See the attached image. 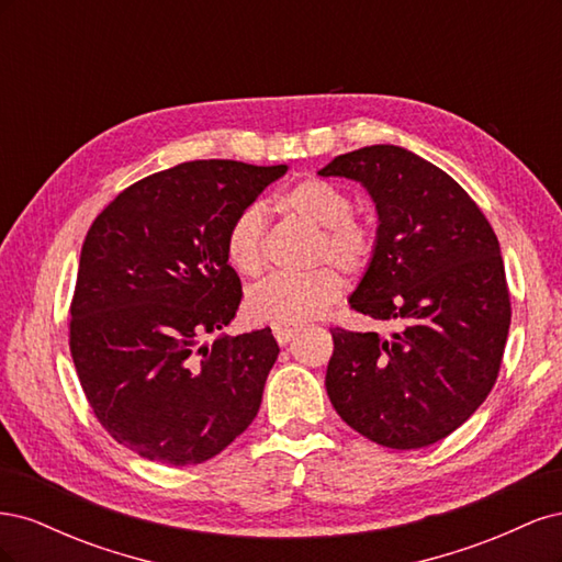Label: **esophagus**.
Instances as JSON below:
<instances>
[{"mask_svg": "<svg viewBox=\"0 0 562 562\" xmlns=\"http://www.w3.org/2000/svg\"><path fill=\"white\" fill-rule=\"evenodd\" d=\"M297 330H300V326H295V323H271V333H274L279 345L291 342L293 335H295Z\"/></svg>", "mask_w": 562, "mask_h": 562, "instance_id": "esophagus-1", "label": "esophagus"}]
</instances>
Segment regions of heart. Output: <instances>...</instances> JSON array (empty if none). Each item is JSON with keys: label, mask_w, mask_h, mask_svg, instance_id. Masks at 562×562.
I'll list each match as a JSON object with an SVG mask.
<instances>
[{"label": "heart", "mask_w": 562, "mask_h": 562, "mask_svg": "<svg viewBox=\"0 0 562 562\" xmlns=\"http://www.w3.org/2000/svg\"><path fill=\"white\" fill-rule=\"evenodd\" d=\"M277 206L316 227L312 260L333 262L347 274H363L378 255V227L351 211V196L326 178H302L277 196ZM227 262L244 277H258L267 265V217L262 206L248 203L234 215L225 234ZM330 265L302 274H277L248 293L252 318L302 323L326 312L342 297L345 281Z\"/></svg>", "instance_id": "obj_1"}]
</instances>
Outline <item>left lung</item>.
I'll return each mask as SVG.
<instances>
[{
	"mask_svg": "<svg viewBox=\"0 0 562 562\" xmlns=\"http://www.w3.org/2000/svg\"><path fill=\"white\" fill-rule=\"evenodd\" d=\"M318 173L359 180L375 199L378 255L349 304L398 326L391 337L330 330V403L372 443L431 446L499 375L512 295L497 234L462 184L403 147L353 149Z\"/></svg>",
	"mask_w": 562,
	"mask_h": 562,
	"instance_id": "8db88e82",
	"label": "left lung"
}]
</instances>
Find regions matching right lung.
Here are the masks:
<instances>
[{
    "instance_id": "add662e5",
    "label": "right lung",
    "mask_w": 562,
    "mask_h": 562,
    "mask_svg": "<svg viewBox=\"0 0 562 562\" xmlns=\"http://www.w3.org/2000/svg\"><path fill=\"white\" fill-rule=\"evenodd\" d=\"M285 166L184 161L119 192L81 246L70 353L95 419L128 450L201 464L255 419L279 345L225 328L244 297L225 255L234 215Z\"/></svg>"
}]
</instances>
